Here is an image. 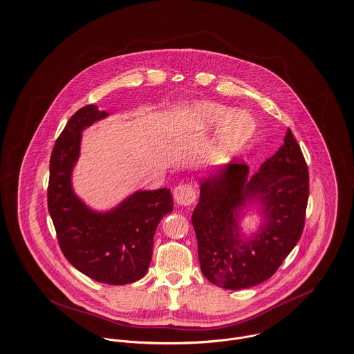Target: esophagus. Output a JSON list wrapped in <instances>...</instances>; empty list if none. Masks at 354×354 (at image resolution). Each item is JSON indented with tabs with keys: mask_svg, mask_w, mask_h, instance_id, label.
<instances>
[{
	"mask_svg": "<svg viewBox=\"0 0 354 354\" xmlns=\"http://www.w3.org/2000/svg\"><path fill=\"white\" fill-rule=\"evenodd\" d=\"M196 192L190 185H179L174 190V199L179 206H189L196 201Z\"/></svg>",
	"mask_w": 354,
	"mask_h": 354,
	"instance_id": "obj_1",
	"label": "esophagus"
}]
</instances>
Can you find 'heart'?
Instances as JSON below:
<instances>
[{"label": "heart", "mask_w": 354, "mask_h": 354, "mask_svg": "<svg viewBox=\"0 0 354 354\" xmlns=\"http://www.w3.org/2000/svg\"><path fill=\"white\" fill-rule=\"evenodd\" d=\"M223 104L213 102H196L186 113L187 127L192 130H206L218 124L213 137L209 155L220 156L230 148L245 142L254 133L255 123L250 114L241 110L231 111Z\"/></svg>", "instance_id": "1"}]
</instances>
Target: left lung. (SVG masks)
<instances>
[{
	"label": "left lung",
	"instance_id": "8db88e82",
	"mask_svg": "<svg viewBox=\"0 0 354 354\" xmlns=\"http://www.w3.org/2000/svg\"><path fill=\"white\" fill-rule=\"evenodd\" d=\"M308 194V168L290 129L257 172L235 162L207 171L192 216L206 279L232 290L269 279L300 240ZM251 208L261 224L247 234L241 223Z\"/></svg>",
	"mask_w": 354,
	"mask_h": 354
}]
</instances>
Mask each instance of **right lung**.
Masks as SVG:
<instances>
[{
    "mask_svg": "<svg viewBox=\"0 0 354 354\" xmlns=\"http://www.w3.org/2000/svg\"><path fill=\"white\" fill-rule=\"evenodd\" d=\"M111 114L89 104L69 119L50 158L47 202L71 265L97 282L124 285L147 274L158 223L172 212L174 203L169 189L164 187L136 190L115 206L97 210L75 192L82 131Z\"/></svg>",
    "mask_w": 354,
    "mask_h": 354,
    "instance_id": "1",
    "label": "right lung"
}]
</instances>
